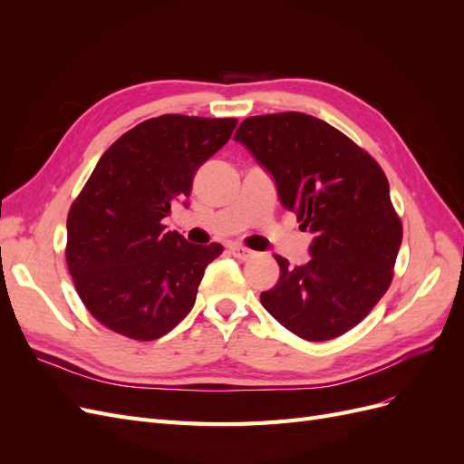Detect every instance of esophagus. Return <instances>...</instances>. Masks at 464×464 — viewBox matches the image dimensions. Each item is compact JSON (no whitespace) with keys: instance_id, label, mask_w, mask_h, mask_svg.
Here are the masks:
<instances>
[{"instance_id":"esophagus-1","label":"esophagus","mask_w":464,"mask_h":464,"mask_svg":"<svg viewBox=\"0 0 464 464\" xmlns=\"http://www.w3.org/2000/svg\"><path fill=\"white\" fill-rule=\"evenodd\" d=\"M230 254H232L236 259H240V261H247L249 257H254V251L247 249V247H242V246H232V247H230Z\"/></svg>"}]
</instances>
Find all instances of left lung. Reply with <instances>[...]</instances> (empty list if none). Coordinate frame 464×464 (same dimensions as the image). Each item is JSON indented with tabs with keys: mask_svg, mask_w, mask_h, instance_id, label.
Here are the masks:
<instances>
[{
	"mask_svg": "<svg viewBox=\"0 0 464 464\" xmlns=\"http://www.w3.org/2000/svg\"><path fill=\"white\" fill-rule=\"evenodd\" d=\"M234 141L273 176L280 203L314 234L307 263L292 266L276 256L280 278L261 294L263 307L305 341L344 334L387 292L402 242L382 166L300 111L247 118Z\"/></svg>",
	"mask_w": 464,
	"mask_h": 464,
	"instance_id": "8db88e82",
	"label": "left lung"
}]
</instances>
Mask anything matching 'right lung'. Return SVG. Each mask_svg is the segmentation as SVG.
<instances>
[{"label": "right lung", "mask_w": 464, "mask_h": 464, "mask_svg": "<svg viewBox=\"0 0 464 464\" xmlns=\"http://www.w3.org/2000/svg\"><path fill=\"white\" fill-rule=\"evenodd\" d=\"M234 118L166 114L123 133L67 215L65 259L79 298L104 327L135 341L172 331L195 304L220 244L195 246L162 218L191 193L198 168L228 143Z\"/></svg>", "instance_id": "right-lung-1"}]
</instances>
